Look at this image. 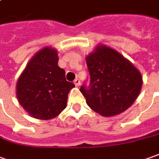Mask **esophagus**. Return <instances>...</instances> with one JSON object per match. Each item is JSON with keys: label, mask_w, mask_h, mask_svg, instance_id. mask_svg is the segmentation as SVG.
Returning <instances> with one entry per match:
<instances>
[{"label": "esophagus", "mask_w": 159, "mask_h": 159, "mask_svg": "<svg viewBox=\"0 0 159 159\" xmlns=\"http://www.w3.org/2000/svg\"><path fill=\"white\" fill-rule=\"evenodd\" d=\"M74 84H75L76 87H79V86L80 85V80L79 79H76V80H74Z\"/></svg>", "instance_id": "esophagus-1"}]
</instances>
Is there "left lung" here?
I'll list each match as a JSON object with an SVG mask.
<instances>
[{"instance_id": "obj_1", "label": "left lung", "mask_w": 159, "mask_h": 159, "mask_svg": "<svg viewBox=\"0 0 159 159\" xmlns=\"http://www.w3.org/2000/svg\"><path fill=\"white\" fill-rule=\"evenodd\" d=\"M90 84L80 92L87 105L103 116L121 114L136 101L143 85L141 73L114 49L98 45L87 57Z\"/></svg>"}]
</instances>
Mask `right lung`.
<instances>
[{
    "instance_id": "right-lung-1",
    "label": "right lung",
    "mask_w": 159,
    "mask_h": 159,
    "mask_svg": "<svg viewBox=\"0 0 159 159\" xmlns=\"http://www.w3.org/2000/svg\"><path fill=\"white\" fill-rule=\"evenodd\" d=\"M57 52L45 47L29 61L16 84L18 102L34 118L50 120L66 108L67 97L75 85L66 81L65 70L57 66Z\"/></svg>"
}]
</instances>
